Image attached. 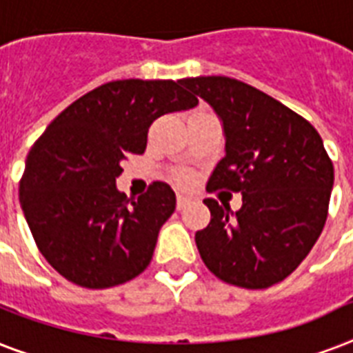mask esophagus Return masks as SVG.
Listing matches in <instances>:
<instances>
[{"instance_id":"34e87169","label":"esophagus","mask_w":353,"mask_h":353,"mask_svg":"<svg viewBox=\"0 0 353 353\" xmlns=\"http://www.w3.org/2000/svg\"><path fill=\"white\" fill-rule=\"evenodd\" d=\"M177 210H181V209H185V207H187L188 205V198L187 196H183V194H177Z\"/></svg>"}]
</instances>
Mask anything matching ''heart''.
<instances>
[{
  "label": "heart",
  "mask_w": 353,
  "mask_h": 353,
  "mask_svg": "<svg viewBox=\"0 0 353 353\" xmlns=\"http://www.w3.org/2000/svg\"><path fill=\"white\" fill-rule=\"evenodd\" d=\"M179 181H187V176H179Z\"/></svg>",
  "instance_id": "heart-1"
}]
</instances>
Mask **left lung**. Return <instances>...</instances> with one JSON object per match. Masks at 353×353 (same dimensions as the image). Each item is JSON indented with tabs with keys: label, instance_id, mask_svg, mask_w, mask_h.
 <instances>
[{
	"label": "left lung",
	"instance_id": "left-lung-1",
	"mask_svg": "<svg viewBox=\"0 0 353 353\" xmlns=\"http://www.w3.org/2000/svg\"><path fill=\"white\" fill-rule=\"evenodd\" d=\"M218 115L225 155L207 190L241 194V207L207 198L196 232L205 265L229 284L263 290L299 268L323 232L334 165L317 130L256 88L229 77L179 80Z\"/></svg>",
	"mask_w": 353,
	"mask_h": 353
}]
</instances>
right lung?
I'll use <instances>...</instances> for the list:
<instances>
[{
    "instance_id": "add662e5",
    "label": "right lung",
    "mask_w": 353,
    "mask_h": 353,
    "mask_svg": "<svg viewBox=\"0 0 353 353\" xmlns=\"http://www.w3.org/2000/svg\"><path fill=\"white\" fill-rule=\"evenodd\" d=\"M194 106L174 80H117L65 108L30 148L19 205L40 252L69 282L102 290L146 269L176 194L155 181L128 199L121 165L143 154L155 119Z\"/></svg>"
}]
</instances>
